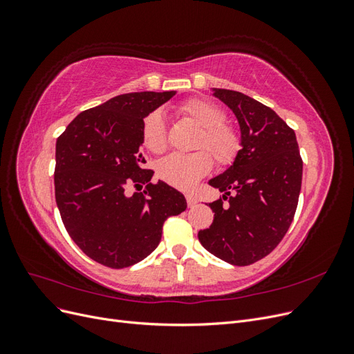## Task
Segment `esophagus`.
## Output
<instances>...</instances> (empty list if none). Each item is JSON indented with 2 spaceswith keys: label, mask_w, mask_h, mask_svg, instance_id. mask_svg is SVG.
<instances>
[{
  "label": "esophagus",
  "mask_w": 354,
  "mask_h": 354,
  "mask_svg": "<svg viewBox=\"0 0 354 354\" xmlns=\"http://www.w3.org/2000/svg\"><path fill=\"white\" fill-rule=\"evenodd\" d=\"M186 201H187V205L192 208V207H195L196 203H198V199H196V196L195 195H192V194H187L186 195Z\"/></svg>",
  "instance_id": "1"
}]
</instances>
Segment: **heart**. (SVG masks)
<instances>
[{"instance_id":"heart-1","label":"heart","mask_w":354,"mask_h":354,"mask_svg":"<svg viewBox=\"0 0 354 354\" xmlns=\"http://www.w3.org/2000/svg\"><path fill=\"white\" fill-rule=\"evenodd\" d=\"M176 113L199 127L190 155H169L156 165L158 177L165 183L190 189L212 168V158L221 168L230 167L241 152V137L224 122V112L209 100L194 97L176 106ZM142 142L149 152L162 153L167 145V127L159 112L149 113L142 125Z\"/></svg>"}]
</instances>
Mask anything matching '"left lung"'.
I'll return each mask as SVG.
<instances>
[{"instance_id": "1", "label": "left lung", "mask_w": 354, "mask_h": 354, "mask_svg": "<svg viewBox=\"0 0 354 354\" xmlns=\"http://www.w3.org/2000/svg\"><path fill=\"white\" fill-rule=\"evenodd\" d=\"M212 91L238 118L242 149L230 168L209 180L224 195L209 203L214 221L198 238L218 259L248 266L269 255L291 226L303 159L294 130L273 109L239 91Z\"/></svg>"}]
</instances>
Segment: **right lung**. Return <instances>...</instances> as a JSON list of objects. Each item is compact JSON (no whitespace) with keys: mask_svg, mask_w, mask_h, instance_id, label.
Instances as JSON below:
<instances>
[{"mask_svg":"<svg viewBox=\"0 0 354 354\" xmlns=\"http://www.w3.org/2000/svg\"><path fill=\"white\" fill-rule=\"evenodd\" d=\"M176 91L116 95L81 112L56 142L55 194L72 241L91 260L111 269L130 267L151 254L164 221L187 208L185 196L164 181L151 183L143 165L145 118ZM147 185L131 197L126 187Z\"/></svg>","mask_w":354,"mask_h":354,"instance_id":"add662e5","label":"right lung"}]
</instances>
